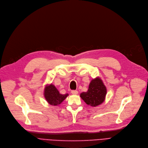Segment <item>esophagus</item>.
Returning a JSON list of instances; mask_svg holds the SVG:
<instances>
[{
  "mask_svg": "<svg viewBox=\"0 0 148 148\" xmlns=\"http://www.w3.org/2000/svg\"><path fill=\"white\" fill-rule=\"evenodd\" d=\"M71 93H72V94H73V95H77V94H78V91L72 90Z\"/></svg>",
  "mask_w": 148,
  "mask_h": 148,
  "instance_id": "1",
  "label": "esophagus"
}]
</instances>
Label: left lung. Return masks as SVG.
I'll return each instance as SVG.
<instances>
[{"instance_id":"left-lung-1","label":"left lung","mask_w":148,"mask_h":148,"mask_svg":"<svg viewBox=\"0 0 148 148\" xmlns=\"http://www.w3.org/2000/svg\"><path fill=\"white\" fill-rule=\"evenodd\" d=\"M106 94L105 84L99 77H97L90 82L88 91L81 93L80 96L88 105L97 107L104 101Z\"/></svg>"}]
</instances>
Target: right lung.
<instances>
[{"instance_id":"obj_1","label":"right lung","mask_w":148,"mask_h":148,"mask_svg":"<svg viewBox=\"0 0 148 148\" xmlns=\"http://www.w3.org/2000/svg\"><path fill=\"white\" fill-rule=\"evenodd\" d=\"M44 96L50 105L57 106L60 104L68 96V94H61L56 87L52 83L47 84L44 90Z\"/></svg>"}]
</instances>
